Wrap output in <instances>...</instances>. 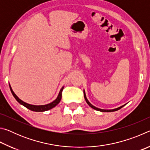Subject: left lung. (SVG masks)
<instances>
[{
    "mask_svg": "<svg viewBox=\"0 0 150 150\" xmlns=\"http://www.w3.org/2000/svg\"><path fill=\"white\" fill-rule=\"evenodd\" d=\"M83 93H84V97H85V99L86 100V102H87V103L91 106V108H93V109H95V110H98V111H101V112H113V111H116V110H119V109H120L121 108H122L123 106H124V105H123V106H120V107H119V108H116V109H113V110H103V109L98 108H96V107H95V106H94L93 105H91V104L89 102H88V100H87V97H86V95H85V91Z\"/></svg>",
    "mask_w": 150,
    "mask_h": 150,
    "instance_id": "1",
    "label": "left lung"
}]
</instances>
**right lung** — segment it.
I'll use <instances>...</instances> for the list:
<instances>
[{"label":"right lung","instance_id":"add662e5","mask_svg":"<svg viewBox=\"0 0 150 150\" xmlns=\"http://www.w3.org/2000/svg\"><path fill=\"white\" fill-rule=\"evenodd\" d=\"M10 88H11V93L12 94V95L14 96V97L15 98V99H16L20 104H21V105L24 106L25 107H26L27 108H28L29 110H30L35 111V112H44V111H46V110H50V109H52V108L55 107V106H56L57 104L59 103L61 99H62V91H63V87L62 88V89L60 90V92L59 93V95H58L57 98L54 101H53L52 103L48 104V105H41V106L32 105H29V104L24 103V101H22V100H20V98L18 97V96L16 95H15L14 93L13 92V91L12 90V88H11V87H10Z\"/></svg>","mask_w":150,"mask_h":150}]
</instances>
